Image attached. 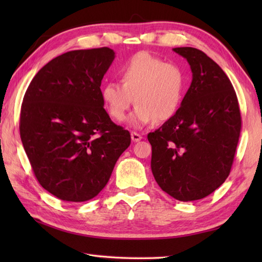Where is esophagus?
<instances>
[{"label": "esophagus", "mask_w": 262, "mask_h": 262, "mask_svg": "<svg viewBox=\"0 0 262 262\" xmlns=\"http://www.w3.org/2000/svg\"><path fill=\"white\" fill-rule=\"evenodd\" d=\"M132 141L133 142H140L141 140H142V135L141 134H138V133H136V132H132Z\"/></svg>", "instance_id": "34e87169"}]
</instances>
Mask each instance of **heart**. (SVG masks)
Here are the masks:
<instances>
[{
    "label": "heart",
    "instance_id": "1",
    "mask_svg": "<svg viewBox=\"0 0 262 262\" xmlns=\"http://www.w3.org/2000/svg\"><path fill=\"white\" fill-rule=\"evenodd\" d=\"M119 76L121 83L110 81L101 89L102 101L115 120L126 118L134 97L137 107L129 120L134 127L169 120L180 108L185 73L178 64L140 52L121 65Z\"/></svg>",
    "mask_w": 262,
    "mask_h": 262
}]
</instances>
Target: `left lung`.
Segmentation results:
<instances>
[{"mask_svg": "<svg viewBox=\"0 0 262 262\" xmlns=\"http://www.w3.org/2000/svg\"><path fill=\"white\" fill-rule=\"evenodd\" d=\"M192 81L177 114L147 135L155 181L171 197L192 202L207 197L226 178L241 132L236 93L229 77L204 52L178 47Z\"/></svg>", "mask_w": 262, "mask_h": 262, "instance_id": "obj_1", "label": "left lung"}]
</instances>
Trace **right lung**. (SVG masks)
I'll list each match as a JSON object with an SVG mask.
<instances>
[{"label": "right lung", "instance_id": "add662e5", "mask_svg": "<svg viewBox=\"0 0 262 262\" xmlns=\"http://www.w3.org/2000/svg\"><path fill=\"white\" fill-rule=\"evenodd\" d=\"M115 59L108 47L52 59L28 86L20 136L43 189L64 202H86L102 190L130 134L103 108L101 81Z\"/></svg>", "mask_w": 262, "mask_h": 262}]
</instances>
